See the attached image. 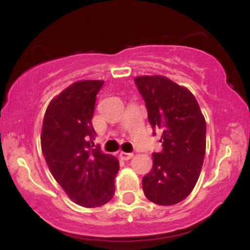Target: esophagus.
<instances>
[{"label":"esophagus","mask_w":250,"mask_h":250,"mask_svg":"<svg viewBox=\"0 0 250 250\" xmlns=\"http://www.w3.org/2000/svg\"><path fill=\"white\" fill-rule=\"evenodd\" d=\"M133 156V153H125V151H121V153H120V157H121L122 160H125V161H128V160H130Z\"/></svg>","instance_id":"obj_1"}]
</instances>
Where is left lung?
Masks as SVG:
<instances>
[{
  "mask_svg": "<svg viewBox=\"0 0 250 250\" xmlns=\"http://www.w3.org/2000/svg\"><path fill=\"white\" fill-rule=\"evenodd\" d=\"M148 111L153 134L161 133L162 150L153 153V168L143 176L146 197L173 206L191 193L206 154V120L187 88L165 76L135 77Z\"/></svg>",
  "mask_w": 250,
  "mask_h": 250,
  "instance_id": "8db88e82",
  "label": "left lung"
}]
</instances>
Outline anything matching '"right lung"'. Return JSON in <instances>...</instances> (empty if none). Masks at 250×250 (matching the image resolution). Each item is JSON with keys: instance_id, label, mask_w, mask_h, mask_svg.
<instances>
[{"instance_id": "obj_1", "label": "right lung", "mask_w": 250, "mask_h": 250, "mask_svg": "<svg viewBox=\"0 0 250 250\" xmlns=\"http://www.w3.org/2000/svg\"><path fill=\"white\" fill-rule=\"evenodd\" d=\"M103 83L87 80L64 89L48 105L41 133L42 153L51 175L74 202L87 208L113 199L120 168L115 156L94 145L91 119Z\"/></svg>"}]
</instances>
